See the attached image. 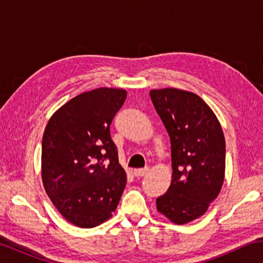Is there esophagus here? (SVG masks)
Listing matches in <instances>:
<instances>
[{"label": "esophagus", "mask_w": 263, "mask_h": 263, "mask_svg": "<svg viewBox=\"0 0 263 263\" xmlns=\"http://www.w3.org/2000/svg\"><path fill=\"white\" fill-rule=\"evenodd\" d=\"M147 172H148V168L145 167V168L135 169V171H133V174H135V176H137V177H141V176H145L146 174H147Z\"/></svg>", "instance_id": "1"}]
</instances>
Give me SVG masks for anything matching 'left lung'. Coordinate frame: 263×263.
Segmentation results:
<instances>
[{"mask_svg": "<svg viewBox=\"0 0 263 263\" xmlns=\"http://www.w3.org/2000/svg\"><path fill=\"white\" fill-rule=\"evenodd\" d=\"M149 96L172 145V183L157 198V209L175 224H185L203 216L220 193L224 133L210 106L194 92L164 88Z\"/></svg>", "mask_w": 263, "mask_h": 263, "instance_id": "8db88e82", "label": "left lung"}]
</instances>
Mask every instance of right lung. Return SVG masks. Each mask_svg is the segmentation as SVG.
I'll return each mask as SVG.
<instances>
[{
    "label": "right lung",
    "mask_w": 263,
    "mask_h": 263,
    "mask_svg": "<svg viewBox=\"0 0 263 263\" xmlns=\"http://www.w3.org/2000/svg\"><path fill=\"white\" fill-rule=\"evenodd\" d=\"M125 99L124 89L82 92L53 114L44 132V188L62 217L79 228L108 220L126 185L110 136L111 122Z\"/></svg>",
    "instance_id": "add662e5"
}]
</instances>
